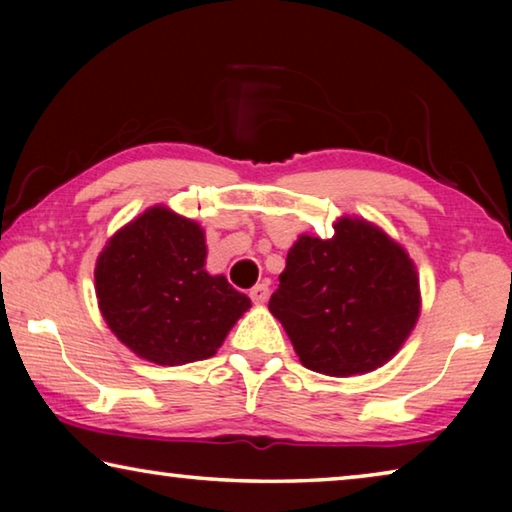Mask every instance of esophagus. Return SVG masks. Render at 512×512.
I'll return each mask as SVG.
<instances>
[{
	"instance_id": "1",
	"label": "esophagus",
	"mask_w": 512,
	"mask_h": 512,
	"mask_svg": "<svg viewBox=\"0 0 512 512\" xmlns=\"http://www.w3.org/2000/svg\"><path fill=\"white\" fill-rule=\"evenodd\" d=\"M268 298V284H255L253 289H250V300L255 302V305H264Z\"/></svg>"
}]
</instances>
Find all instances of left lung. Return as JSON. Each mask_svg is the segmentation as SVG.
Returning a JSON list of instances; mask_svg holds the SVG:
<instances>
[{"label":"left lung","mask_w":512,"mask_h":512,"mask_svg":"<svg viewBox=\"0 0 512 512\" xmlns=\"http://www.w3.org/2000/svg\"><path fill=\"white\" fill-rule=\"evenodd\" d=\"M420 307L409 253L359 216L336 219L327 239L300 235L268 300L302 366L329 377L366 375L391 361Z\"/></svg>","instance_id":"8db88e82"}]
</instances>
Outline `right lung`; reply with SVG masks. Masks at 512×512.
<instances>
[{
	"label": "right lung",
	"mask_w": 512,
	"mask_h": 512,
	"mask_svg": "<svg viewBox=\"0 0 512 512\" xmlns=\"http://www.w3.org/2000/svg\"><path fill=\"white\" fill-rule=\"evenodd\" d=\"M205 230L153 205L108 239L94 266L99 311L110 332L158 366L210 359L250 298L205 271Z\"/></svg>",
	"instance_id": "1"
}]
</instances>
